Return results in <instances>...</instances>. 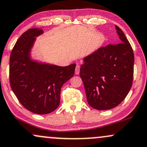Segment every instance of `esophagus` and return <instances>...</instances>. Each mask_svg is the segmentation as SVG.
<instances>
[{"label": "esophagus", "instance_id": "34e87169", "mask_svg": "<svg viewBox=\"0 0 147 147\" xmlns=\"http://www.w3.org/2000/svg\"><path fill=\"white\" fill-rule=\"evenodd\" d=\"M79 71H80V66L77 65L75 68V74L76 75H79Z\"/></svg>", "mask_w": 147, "mask_h": 147}]
</instances>
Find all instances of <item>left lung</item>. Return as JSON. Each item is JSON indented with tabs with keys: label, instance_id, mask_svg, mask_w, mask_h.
Masks as SVG:
<instances>
[{
	"label": "left lung",
	"instance_id": "obj_1",
	"mask_svg": "<svg viewBox=\"0 0 147 147\" xmlns=\"http://www.w3.org/2000/svg\"><path fill=\"white\" fill-rule=\"evenodd\" d=\"M115 27L121 43L102 47L85 57L79 72L88 104L98 110L119 105L132 86L133 49L123 31Z\"/></svg>",
	"mask_w": 147,
	"mask_h": 147
}]
</instances>
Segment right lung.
<instances>
[{
    "label": "right lung",
    "instance_id": "1",
    "mask_svg": "<svg viewBox=\"0 0 147 147\" xmlns=\"http://www.w3.org/2000/svg\"><path fill=\"white\" fill-rule=\"evenodd\" d=\"M41 29H30L17 40L9 60L10 86L19 102L30 112L47 114L60 103L63 84L75 74L76 64L59 66L34 59L31 50Z\"/></svg>",
    "mask_w": 147,
    "mask_h": 147
}]
</instances>
